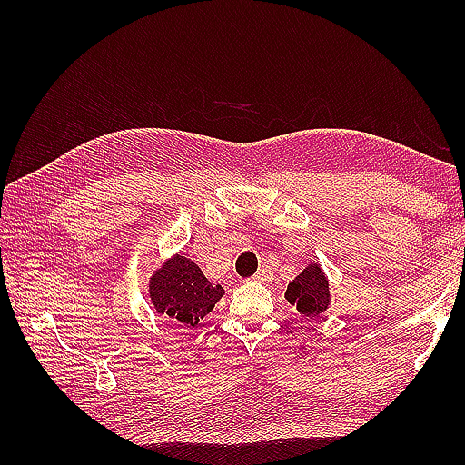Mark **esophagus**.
Here are the masks:
<instances>
[{
    "instance_id": "1",
    "label": "esophagus",
    "mask_w": 465,
    "mask_h": 465,
    "mask_svg": "<svg viewBox=\"0 0 465 465\" xmlns=\"http://www.w3.org/2000/svg\"><path fill=\"white\" fill-rule=\"evenodd\" d=\"M253 280L260 282V283H270L273 280V272L268 268V265H262L260 272L253 275Z\"/></svg>"
}]
</instances>
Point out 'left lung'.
Wrapping results in <instances>:
<instances>
[{
    "instance_id": "1",
    "label": "left lung",
    "mask_w": 465,
    "mask_h": 465,
    "mask_svg": "<svg viewBox=\"0 0 465 465\" xmlns=\"http://www.w3.org/2000/svg\"><path fill=\"white\" fill-rule=\"evenodd\" d=\"M285 302H290L303 318H320L331 305V288L320 262H310L302 273L295 278L283 293Z\"/></svg>"
}]
</instances>
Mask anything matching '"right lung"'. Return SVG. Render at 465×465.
I'll use <instances>...</instances> for the list:
<instances>
[{
  "label": "right lung",
  "instance_id": "obj_1",
  "mask_svg": "<svg viewBox=\"0 0 465 465\" xmlns=\"http://www.w3.org/2000/svg\"><path fill=\"white\" fill-rule=\"evenodd\" d=\"M223 293L222 285L212 283L200 265L182 253L165 258L147 282L153 310L190 328H195L215 308Z\"/></svg>",
  "mask_w": 465,
  "mask_h": 465
}]
</instances>
